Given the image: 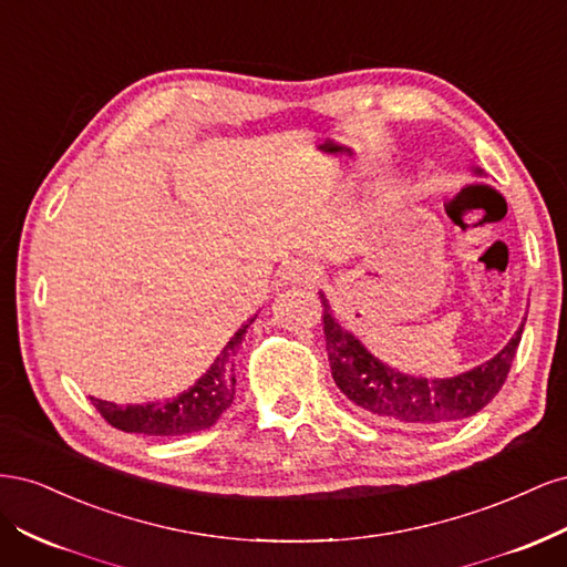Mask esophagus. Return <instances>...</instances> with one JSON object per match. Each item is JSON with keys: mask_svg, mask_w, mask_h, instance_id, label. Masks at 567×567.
<instances>
[{"mask_svg": "<svg viewBox=\"0 0 567 567\" xmlns=\"http://www.w3.org/2000/svg\"><path fill=\"white\" fill-rule=\"evenodd\" d=\"M281 277L286 284H300V286H312L319 279V271L315 265L305 260H290L286 262Z\"/></svg>", "mask_w": 567, "mask_h": 567, "instance_id": "1", "label": "esophagus"}]
</instances>
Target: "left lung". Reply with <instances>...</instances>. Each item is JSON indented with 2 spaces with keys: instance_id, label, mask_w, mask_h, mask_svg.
Wrapping results in <instances>:
<instances>
[{
  "instance_id": "left-lung-1",
  "label": "left lung",
  "mask_w": 567,
  "mask_h": 567,
  "mask_svg": "<svg viewBox=\"0 0 567 567\" xmlns=\"http://www.w3.org/2000/svg\"><path fill=\"white\" fill-rule=\"evenodd\" d=\"M473 173L480 177L485 175L480 167H475ZM319 296L323 305L326 352H329L331 373L340 392L369 416L416 427H433L468 419L489 404L506 381L525 326L520 323L516 336L489 362L452 375V379H423V375L394 371L379 357H373L362 346V340L336 319L326 296Z\"/></svg>"
}]
</instances>
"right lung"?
<instances>
[{
	"label": "right lung",
	"instance_id": "1",
	"mask_svg": "<svg viewBox=\"0 0 567 567\" xmlns=\"http://www.w3.org/2000/svg\"><path fill=\"white\" fill-rule=\"evenodd\" d=\"M255 317H250L241 329L231 336L225 350H221V354L215 359V364L205 371L192 388L177 394V398L165 400V402L127 404V406L92 398V404L113 427L125 433L177 437V435L205 431V427L215 425L217 419L225 414L234 402L236 379H234L231 357L238 352V348H241L246 331L250 329Z\"/></svg>",
	"mask_w": 567,
	"mask_h": 567
}]
</instances>
